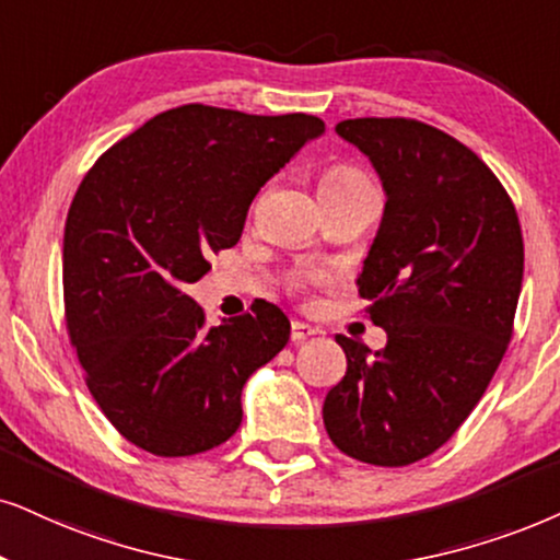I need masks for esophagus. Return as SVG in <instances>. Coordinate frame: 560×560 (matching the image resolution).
Segmentation results:
<instances>
[{"label":"esophagus","mask_w":560,"mask_h":560,"mask_svg":"<svg viewBox=\"0 0 560 560\" xmlns=\"http://www.w3.org/2000/svg\"><path fill=\"white\" fill-rule=\"evenodd\" d=\"M315 332H317V328H313V325H307V323H302V320H294L292 323V341L294 343H300V341H304V338L315 336Z\"/></svg>","instance_id":"1"}]
</instances>
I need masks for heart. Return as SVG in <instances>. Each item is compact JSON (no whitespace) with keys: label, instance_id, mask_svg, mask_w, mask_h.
<instances>
[{"label":"heart","instance_id":"obj_1","mask_svg":"<svg viewBox=\"0 0 560 560\" xmlns=\"http://www.w3.org/2000/svg\"><path fill=\"white\" fill-rule=\"evenodd\" d=\"M359 188H372V183L351 165H330L320 178V194H346Z\"/></svg>","mask_w":560,"mask_h":560}]
</instances>
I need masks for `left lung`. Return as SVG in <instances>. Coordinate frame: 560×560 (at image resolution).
Listing matches in <instances>:
<instances>
[{
    "label": "left lung",
    "mask_w": 560,
    "mask_h": 560,
    "mask_svg": "<svg viewBox=\"0 0 560 560\" xmlns=\"http://www.w3.org/2000/svg\"><path fill=\"white\" fill-rule=\"evenodd\" d=\"M387 201L359 273L385 349L336 336L346 374L323 402L330 442L400 468L442 447L483 398L512 341L525 271L520 219L497 175L450 133L410 118H349Z\"/></svg>",
    "instance_id": "8db88e82"
}]
</instances>
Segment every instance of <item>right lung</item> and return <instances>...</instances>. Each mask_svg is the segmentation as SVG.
Instances as JSON below:
<instances>
[{
    "label": "right lung",
    "instance_id": "right-lung-1",
    "mask_svg": "<svg viewBox=\"0 0 560 560\" xmlns=\"http://www.w3.org/2000/svg\"><path fill=\"white\" fill-rule=\"evenodd\" d=\"M323 131L307 113L180 105L84 175L63 228L67 328L92 398L131 444L188 457L237 431L247 377L292 325L264 302L207 328L186 287L237 245L258 190Z\"/></svg>",
    "mask_w": 560,
    "mask_h": 560
}]
</instances>
